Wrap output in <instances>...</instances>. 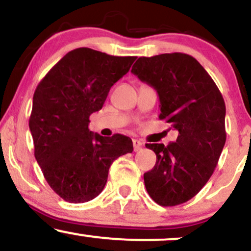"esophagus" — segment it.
Wrapping results in <instances>:
<instances>
[{
  "mask_svg": "<svg viewBox=\"0 0 251 251\" xmlns=\"http://www.w3.org/2000/svg\"><path fill=\"white\" fill-rule=\"evenodd\" d=\"M143 147V143H141L140 140H138V139H133V150L137 152Z\"/></svg>",
  "mask_w": 251,
  "mask_h": 251,
  "instance_id": "34e87169",
  "label": "esophagus"
}]
</instances>
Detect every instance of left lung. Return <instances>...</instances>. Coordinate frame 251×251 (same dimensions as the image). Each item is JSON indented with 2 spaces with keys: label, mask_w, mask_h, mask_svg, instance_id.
Wrapping results in <instances>:
<instances>
[{
  "label": "left lung",
  "mask_w": 251,
  "mask_h": 251,
  "mask_svg": "<svg viewBox=\"0 0 251 251\" xmlns=\"http://www.w3.org/2000/svg\"><path fill=\"white\" fill-rule=\"evenodd\" d=\"M132 74L156 90L160 119L179 132L176 141L146 144L156 155L144 174L153 201L172 207L198 194L214 173L226 144V104L215 81L194 57L161 53L139 57Z\"/></svg>",
  "instance_id": "left-lung-1"
}]
</instances>
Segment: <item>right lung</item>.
<instances>
[{"mask_svg": "<svg viewBox=\"0 0 251 251\" xmlns=\"http://www.w3.org/2000/svg\"><path fill=\"white\" fill-rule=\"evenodd\" d=\"M134 60L133 56L78 48L52 66L36 87L29 119L35 158L63 200L83 203L95 199L106 185L114 160L133 151L131 138L92 133L89 118L101 110L111 86Z\"/></svg>", "mask_w": 251, "mask_h": 251, "instance_id": "1", "label": "right lung"}]
</instances>
